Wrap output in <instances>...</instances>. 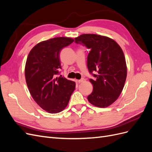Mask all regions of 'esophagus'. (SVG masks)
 Wrapping results in <instances>:
<instances>
[{
    "label": "esophagus",
    "instance_id": "obj_1",
    "mask_svg": "<svg viewBox=\"0 0 152 152\" xmlns=\"http://www.w3.org/2000/svg\"><path fill=\"white\" fill-rule=\"evenodd\" d=\"M84 81H85V79H83V78H82V79H81L80 80H78V82H79V83H81V82H84Z\"/></svg>",
    "mask_w": 152,
    "mask_h": 152
}]
</instances>
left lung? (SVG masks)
<instances>
[{
    "mask_svg": "<svg viewBox=\"0 0 152 152\" xmlns=\"http://www.w3.org/2000/svg\"><path fill=\"white\" fill-rule=\"evenodd\" d=\"M90 49L87 56V68L95 80L92 93L87 96L91 104L99 108L109 107L118 99L123 90L127 77V65L123 50L115 41L108 37L84 34L75 39Z\"/></svg>",
    "mask_w": 152,
    "mask_h": 152,
    "instance_id": "1",
    "label": "left lung"
}]
</instances>
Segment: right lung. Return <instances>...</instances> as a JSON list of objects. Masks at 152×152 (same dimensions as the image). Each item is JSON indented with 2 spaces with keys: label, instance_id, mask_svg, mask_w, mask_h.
<instances>
[{
  "label": "right lung",
  "instance_id": "1",
  "mask_svg": "<svg viewBox=\"0 0 152 152\" xmlns=\"http://www.w3.org/2000/svg\"><path fill=\"white\" fill-rule=\"evenodd\" d=\"M73 41L64 37L42 41L31 49L27 57L25 75L30 93L39 107L48 113L63 111L75 89L73 81L56 77L61 68L59 54Z\"/></svg>",
  "mask_w": 152,
  "mask_h": 152
}]
</instances>
